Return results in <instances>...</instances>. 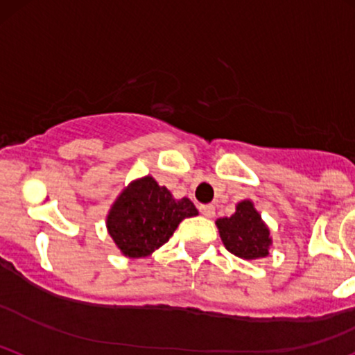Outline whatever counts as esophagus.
<instances>
[{
    "mask_svg": "<svg viewBox=\"0 0 355 355\" xmlns=\"http://www.w3.org/2000/svg\"><path fill=\"white\" fill-rule=\"evenodd\" d=\"M199 211L202 212L206 218H212V216H214V206H211V204H200Z\"/></svg>",
    "mask_w": 355,
    "mask_h": 355,
    "instance_id": "esophagus-1",
    "label": "esophagus"
}]
</instances>
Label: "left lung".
<instances>
[{
	"label": "left lung",
	"instance_id": "left-lung-1",
	"mask_svg": "<svg viewBox=\"0 0 355 355\" xmlns=\"http://www.w3.org/2000/svg\"><path fill=\"white\" fill-rule=\"evenodd\" d=\"M216 225L227 252L246 260L262 259L268 253L270 233L250 200L238 204L231 218L218 219Z\"/></svg>",
	"mask_w": 355,
	"mask_h": 355
}]
</instances>
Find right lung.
Masks as SVG:
<instances>
[{
	"label": "right lung",
	"mask_w": 355,
	"mask_h": 355,
	"mask_svg": "<svg viewBox=\"0 0 355 355\" xmlns=\"http://www.w3.org/2000/svg\"><path fill=\"white\" fill-rule=\"evenodd\" d=\"M197 209L184 197L175 200L170 190L153 177L132 182L112 206L107 227L115 245L128 257H146L170 240L185 218Z\"/></svg>",
	"instance_id": "add662e5"
}]
</instances>
